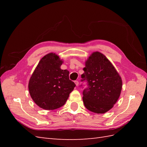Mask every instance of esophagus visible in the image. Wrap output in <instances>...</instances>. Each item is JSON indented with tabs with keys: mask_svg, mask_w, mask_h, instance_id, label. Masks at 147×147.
I'll return each instance as SVG.
<instances>
[{
	"mask_svg": "<svg viewBox=\"0 0 147 147\" xmlns=\"http://www.w3.org/2000/svg\"><path fill=\"white\" fill-rule=\"evenodd\" d=\"M74 83H75V84H76V86H78V85H79V82H78V81H75V82H74Z\"/></svg>",
	"mask_w": 147,
	"mask_h": 147,
	"instance_id": "34e87169",
	"label": "esophagus"
}]
</instances>
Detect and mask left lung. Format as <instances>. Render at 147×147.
<instances>
[{
  "instance_id": "left-lung-1",
  "label": "left lung",
  "mask_w": 147,
  "mask_h": 147,
  "mask_svg": "<svg viewBox=\"0 0 147 147\" xmlns=\"http://www.w3.org/2000/svg\"><path fill=\"white\" fill-rule=\"evenodd\" d=\"M83 71L82 82L86 81L88 85L83 92L85 107L96 114L109 111L121 94L123 83L119 74L109 59L99 52L92 53L85 62Z\"/></svg>"
}]
</instances>
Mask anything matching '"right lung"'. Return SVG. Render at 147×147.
<instances>
[{
	"mask_svg": "<svg viewBox=\"0 0 147 147\" xmlns=\"http://www.w3.org/2000/svg\"><path fill=\"white\" fill-rule=\"evenodd\" d=\"M62 61L49 53L41 59L31 76V97L40 108L54 110L63 106L76 85L69 78V72L61 69Z\"/></svg>",
	"mask_w": 147,
	"mask_h": 147,
	"instance_id": "1",
	"label": "right lung"
}]
</instances>
